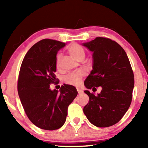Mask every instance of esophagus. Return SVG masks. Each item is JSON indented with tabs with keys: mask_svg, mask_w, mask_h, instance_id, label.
<instances>
[{
	"mask_svg": "<svg viewBox=\"0 0 148 148\" xmlns=\"http://www.w3.org/2000/svg\"><path fill=\"white\" fill-rule=\"evenodd\" d=\"M77 92L79 93V94H81L83 92V91L81 90V89H79V88H77Z\"/></svg>",
	"mask_w": 148,
	"mask_h": 148,
	"instance_id": "34e87169",
	"label": "esophagus"
}]
</instances>
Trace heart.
Instances as JSON below:
<instances>
[{"instance_id":"heart-1","label":"heart","mask_w":148,"mask_h":148,"mask_svg":"<svg viewBox=\"0 0 148 148\" xmlns=\"http://www.w3.org/2000/svg\"><path fill=\"white\" fill-rule=\"evenodd\" d=\"M69 53L72 58H73L75 60L79 61L81 60H84L86 56V52L84 48L82 46L77 45V44H73L70 48H69ZM60 54H58L56 56V67H60ZM84 75V73L82 71H79L69 75L64 78V81L66 84L70 85H73V86H79L82 83V80L83 77Z\"/></svg>"}]
</instances>
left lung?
I'll use <instances>...</instances> for the list:
<instances>
[{
    "instance_id": "obj_1",
    "label": "left lung",
    "mask_w": 148,
    "mask_h": 148,
    "mask_svg": "<svg viewBox=\"0 0 148 148\" xmlns=\"http://www.w3.org/2000/svg\"><path fill=\"white\" fill-rule=\"evenodd\" d=\"M82 46L93 52L92 70L85 86L92 90L102 88L97 96L84 91L90 100L84 112L95 126H112L123 118L132 100L134 75L128 56L118 43L108 38L98 37Z\"/></svg>"
}]
</instances>
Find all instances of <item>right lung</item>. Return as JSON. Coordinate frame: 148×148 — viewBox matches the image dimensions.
Listing matches in <instances>:
<instances>
[{"label": "right lung", "mask_w": 148, "mask_h": 148, "mask_svg": "<svg viewBox=\"0 0 148 148\" xmlns=\"http://www.w3.org/2000/svg\"><path fill=\"white\" fill-rule=\"evenodd\" d=\"M65 44L44 39L34 44L24 57L18 79V94L31 122L45 130H55L64 124L68 106L78 92L71 85L52 90L56 80V58Z\"/></svg>", "instance_id": "right-lung-1"}]
</instances>
